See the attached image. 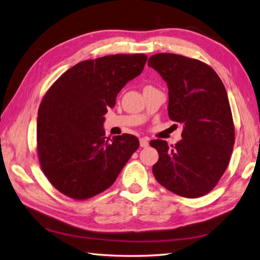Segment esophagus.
Wrapping results in <instances>:
<instances>
[{"label":"esophagus","mask_w":260,"mask_h":260,"mask_svg":"<svg viewBox=\"0 0 260 260\" xmlns=\"http://www.w3.org/2000/svg\"><path fill=\"white\" fill-rule=\"evenodd\" d=\"M139 141H140V146L142 148H147L149 146V139H148V138H140Z\"/></svg>","instance_id":"1"}]
</instances>
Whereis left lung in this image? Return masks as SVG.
Listing matches in <instances>:
<instances>
[{"mask_svg": "<svg viewBox=\"0 0 260 260\" xmlns=\"http://www.w3.org/2000/svg\"><path fill=\"white\" fill-rule=\"evenodd\" d=\"M148 66L168 85L169 118L183 123L176 146L150 141L159 153L154 178L181 197H201L215 188L233 152L235 126L227 91L213 69L199 60L159 53L149 57Z\"/></svg>", "mask_w": 260, "mask_h": 260, "instance_id": "1", "label": "left lung"}]
</instances>
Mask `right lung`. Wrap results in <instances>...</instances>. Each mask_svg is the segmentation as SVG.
I'll use <instances>...</instances> for the list:
<instances>
[{"label":"right lung","mask_w":260,"mask_h":260,"mask_svg":"<svg viewBox=\"0 0 260 260\" xmlns=\"http://www.w3.org/2000/svg\"><path fill=\"white\" fill-rule=\"evenodd\" d=\"M146 54H115L86 60L51 85L38 112V154L56 190L85 200L112 186L139 140L106 137L103 122L121 89L139 76Z\"/></svg>","instance_id":"1"}]
</instances>
